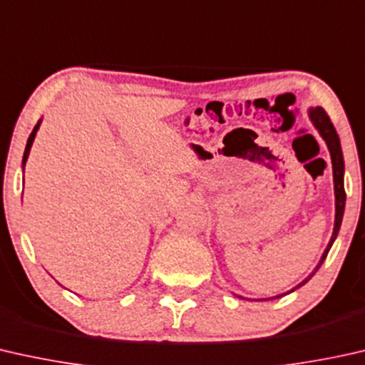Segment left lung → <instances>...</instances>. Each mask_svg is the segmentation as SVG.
Instances as JSON below:
<instances>
[{
    "mask_svg": "<svg viewBox=\"0 0 365 365\" xmlns=\"http://www.w3.org/2000/svg\"><path fill=\"white\" fill-rule=\"evenodd\" d=\"M308 115H309V120L311 123L314 125V128L318 130V133L321 135V138L326 141V146L327 150H329V155H331V163H332V179H334V195H336V217H334V229H332V235H331V240L329 244H327L326 250L323 252V255H321V260L318 265L313 272H311L308 277H306L303 282L298 283L297 287L289 289V292L283 293V294H288L294 292V289H298L299 287H303L304 283H308L311 278H313V274L319 270V267L323 265V262L326 260L327 257V252L331 250L332 244H334L337 234H339V229H341V222H342V215H344V207H346V192H344V158H342V150H341V141H339V136L336 133V128L332 126L329 117H327V113L324 112L321 107H316V108H309L308 110ZM283 294H277V297L273 298H267V299H274V298H282ZM242 298V297H240ZM245 299V298H242Z\"/></svg>",
    "mask_w": 365,
    "mask_h": 365,
    "instance_id": "1",
    "label": "left lung"
}]
</instances>
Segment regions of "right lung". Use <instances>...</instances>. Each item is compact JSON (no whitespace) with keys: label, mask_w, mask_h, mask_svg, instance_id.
Segmentation results:
<instances>
[{"label":"right lung","mask_w":365,"mask_h":365,"mask_svg":"<svg viewBox=\"0 0 365 365\" xmlns=\"http://www.w3.org/2000/svg\"><path fill=\"white\" fill-rule=\"evenodd\" d=\"M39 126H41V120L38 121V125H36V126H34L33 133H31V135H29V138H28V143H26V150H24V156H23V173H24V166H26V161H28V158H29V151H31V146H33V141H34V138H36V133H38Z\"/></svg>","instance_id":"1"}]
</instances>
